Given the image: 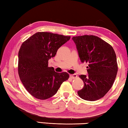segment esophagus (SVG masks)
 I'll use <instances>...</instances> for the list:
<instances>
[{"mask_svg": "<svg viewBox=\"0 0 128 128\" xmlns=\"http://www.w3.org/2000/svg\"><path fill=\"white\" fill-rule=\"evenodd\" d=\"M70 77L72 79H74L76 78L77 77V76L76 74H70Z\"/></svg>", "mask_w": 128, "mask_h": 128, "instance_id": "1", "label": "esophagus"}]
</instances>
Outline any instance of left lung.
I'll use <instances>...</instances> for the list:
<instances>
[{
    "label": "left lung",
    "mask_w": 128,
    "mask_h": 128,
    "mask_svg": "<svg viewBox=\"0 0 128 128\" xmlns=\"http://www.w3.org/2000/svg\"><path fill=\"white\" fill-rule=\"evenodd\" d=\"M72 40L80 60L88 63V74L79 76L84 86L78 91V95L86 100H98L111 89L116 78L118 66L115 52L109 43L97 36H76Z\"/></svg>",
    "instance_id": "1"
}]
</instances>
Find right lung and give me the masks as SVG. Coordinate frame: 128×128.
Here are the masks:
<instances>
[{"mask_svg": "<svg viewBox=\"0 0 128 128\" xmlns=\"http://www.w3.org/2000/svg\"><path fill=\"white\" fill-rule=\"evenodd\" d=\"M70 36L50 32H37L22 43L18 52V73L28 92L40 100L51 98L57 92L68 73H57L48 66L58 50Z\"/></svg>", "mask_w": 128, "mask_h": 128, "instance_id": "obj_1", "label": "right lung"}]
</instances>
